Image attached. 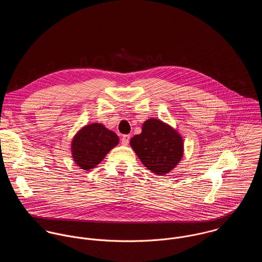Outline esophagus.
<instances>
[{
  "label": "esophagus",
  "mask_w": 262,
  "mask_h": 262,
  "mask_svg": "<svg viewBox=\"0 0 262 262\" xmlns=\"http://www.w3.org/2000/svg\"><path fill=\"white\" fill-rule=\"evenodd\" d=\"M129 140H130V135H123V137L121 139V142H122L123 145H128Z\"/></svg>",
  "instance_id": "1"
}]
</instances>
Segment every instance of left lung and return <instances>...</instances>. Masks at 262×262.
<instances>
[{
	"mask_svg": "<svg viewBox=\"0 0 262 262\" xmlns=\"http://www.w3.org/2000/svg\"><path fill=\"white\" fill-rule=\"evenodd\" d=\"M130 145L144 166L157 176L170 172L184 155L182 136L157 119L145 121L142 132L131 138Z\"/></svg>",
	"mask_w": 262,
	"mask_h": 262,
	"instance_id": "8db88e82",
	"label": "left lung"
}]
</instances>
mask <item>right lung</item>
Instances as JSON below:
<instances>
[{"label":"right lung","instance_id":"add662e5","mask_svg":"<svg viewBox=\"0 0 262 262\" xmlns=\"http://www.w3.org/2000/svg\"><path fill=\"white\" fill-rule=\"evenodd\" d=\"M118 143L117 134L104 125L89 124L82 127L73 139V158L81 169L89 170L97 166Z\"/></svg>","mask_w":262,"mask_h":262}]
</instances>
